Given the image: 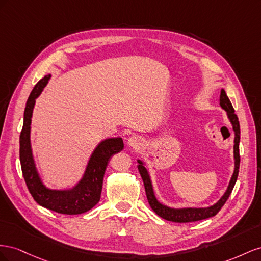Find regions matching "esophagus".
<instances>
[{"label":"esophagus","instance_id":"esophagus-1","mask_svg":"<svg viewBox=\"0 0 261 261\" xmlns=\"http://www.w3.org/2000/svg\"><path fill=\"white\" fill-rule=\"evenodd\" d=\"M128 144L131 146V147H139L141 145V139L137 136H133L131 137L129 140H128Z\"/></svg>","mask_w":261,"mask_h":261}]
</instances>
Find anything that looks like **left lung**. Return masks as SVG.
I'll use <instances>...</instances> for the list:
<instances>
[{"label":"left lung","mask_w":261,"mask_h":261,"mask_svg":"<svg viewBox=\"0 0 261 261\" xmlns=\"http://www.w3.org/2000/svg\"><path fill=\"white\" fill-rule=\"evenodd\" d=\"M220 105L227 113V117L229 119L230 123H232V125H233V130H234V135H235V138H234L235 168H234L233 176H232V178H230V181H229V185H228L225 193L223 195V197L218 201L217 203L209 206V207H199V209L198 207L173 209V207H168L166 205L160 203L154 195L150 175H148L146 168L143 165V163L140 160L138 161V163H139L138 169H139L140 175H141V177H142L143 182H144L145 193H146V198H147L148 203H150L152 210L156 214L160 215L162 219H165L167 221H172V222H176V223H189V222H196V221L212 218L222 209V206L225 204L229 195L232 193V190H233L235 182L237 180L238 172H240V162H241V158H240V139H241L240 121H238V118L235 114V110L232 106V103H230L224 89H222L221 91Z\"/></svg>","instance_id":"1"}]
</instances>
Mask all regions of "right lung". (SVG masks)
I'll return each mask as SVG.
<instances>
[{
	"label": "right lung",
	"mask_w": 261,
	"mask_h": 261,
	"mask_svg": "<svg viewBox=\"0 0 261 261\" xmlns=\"http://www.w3.org/2000/svg\"><path fill=\"white\" fill-rule=\"evenodd\" d=\"M51 75H46L37 83L27 99L24 123L19 137V160L27 188L34 200L41 206L61 214H81L98 203L101 195L102 179L111 156L122 151L121 138L107 139L95 148L88 161L84 176L69 190H52L41 182L33 159L31 146V123L36 98L47 85Z\"/></svg>",
	"instance_id": "obj_1"
}]
</instances>
